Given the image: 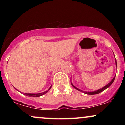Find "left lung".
I'll use <instances>...</instances> for the list:
<instances>
[{"instance_id": "obj_1", "label": "left lung", "mask_w": 125, "mask_h": 125, "mask_svg": "<svg viewBox=\"0 0 125 125\" xmlns=\"http://www.w3.org/2000/svg\"><path fill=\"white\" fill-rule=\"evenodd\" d=\"M115 63H116V66H117V62H116V60H115ZM115 76H115V77H113V79L112 80V81H110V82L109 83L107 84V85H106L105 86H104V87H102V88H101V89H98V90H95V91H93V92H84V91H83V90L79 89L77 88L76 87L74 86L73 84H72V83H71V84H72V86L74 87V88L76 89L79 90V91H81V92H84V94H99V93L101 92L104 91V90L106 89L107 88H108V87H109L112 84V83L113 82V81H114L115 79Z\"/></svg>"}]
</instances>
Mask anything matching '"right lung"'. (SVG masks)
Segmentation results:
<instances>
[{"label":"right lung","instance_id":"right-lung-1","mask_svg":"<svg viewBox=\"0 0 125 125\" xmlns=\"http://www.w3.org/2000/svg\"><path fill=\"white\" fill-rule=\"evenodd\" d=\"M51 87L52 86L50 87L48 90H46V91L44 92H42V93H39V94H26V93H25L24 94H25V95H26V96H29V97H39V96H41L43 95V94H46V93L49 91V90L51 88Z\"/></svg>","mask_w":125,"mask_h":125}]
</instances>
